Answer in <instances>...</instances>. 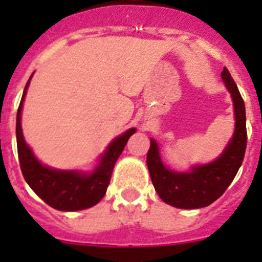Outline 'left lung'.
Instances as JSON below:
<instances>
[{
    "label": "left lung",
    "instance_id": "8db88e82",
    "mask_svg": "<svg viewBox=\"0 0 262 262\" xmlns=\"http://www.w3.org/2000/svg\"><path fill=\"white\" fill-rule=\"evenodd\" d=\"M222 79L234 100L235 133L219 159L193 167L189 172L170 171L162 163L158 144L151 140L147 166L152 183L160 199L172 207L195 209L211 205L230 186L244 162L248 143L244 99L227 68L222 72Z\"/></svg>",
    "mask_w": 262,
    "mask_h": 262
}]
</instances>
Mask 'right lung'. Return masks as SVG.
Wrapping results in <instances>:
<instances>
[{
	"label": "right lung",
	"instance_id": "1",
	"mask_svg": "<svg viewBox=\"0 0 262 262\" xmlns=\"http://www.w3.org/2000/svg\"><path fill=\"white\" fill-rule=\"evenodd\" d=\"M30 80L23 92L21 102L17 108V118H16L17 154L23 177L31 189L45 203L58 211H80L92 207L106 194L115 162L122 154L127 140L135 133L136 129H129L108 145L106 154L102 156L100 164L92 174L57 171L53 168L45 167L36 160L30 148L27 147L23 137L21 123H20L23 102Z\"/></svg>",
	"mask_w": 262,
	"mask_h": 262
}]
</instances>
